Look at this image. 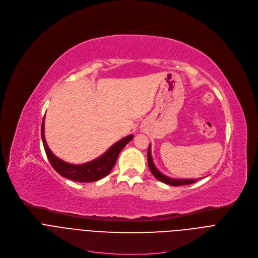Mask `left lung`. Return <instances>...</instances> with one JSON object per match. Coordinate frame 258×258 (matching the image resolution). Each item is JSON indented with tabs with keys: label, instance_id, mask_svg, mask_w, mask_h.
<instances>
[{
	"label": "left lung",
	"instance_id": "obj_1",
	"mask_svg": "<svg viewBox=\"0 0 258 258\" xmlns=\"http://www.w3.org/2000/svg\"><path fill=\"white\" fill-rule=\"evenodd\" d=\"M148 165L149 168L152 172V174L160 181L167 183V185L176 187V186H182V185H190V183H193L195 181H197L200 178H174V177H170L165 175L164 173H162L155 165L152 154H151V144L149 145L148 148Z\"/></svg>",
	"mask_w": 258,
	"mask_h": 258
}]
</instances>
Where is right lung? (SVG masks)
Listing matches in <instances>:
<instances>
[{
  "mask_svg": "<svg viewBox=\"0 0 258 258\" xmlns=\"http://www.w3.org/2000/svg\"><path fill=\"white\" fill-rule=\"evenodd\" d=\"M41 136L45 152L53 168L60 175L80 182L97 181L109 174V172L113 168L120 151L134 138V135H128L114 143L109 149H107L96 159L82 164H73L60 159L49 148L45 138V117L43 118L42 122Z\"/></svg>",
  "mask_w": 258,
  "mask_h": 258,
  "instance_id": "right-lung-1",
  "label": "right lung"
}]
</instances>
